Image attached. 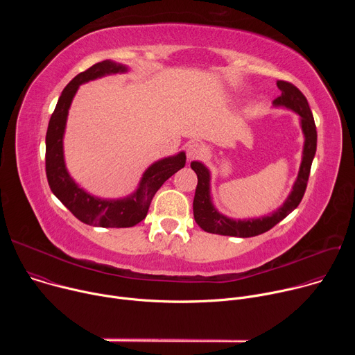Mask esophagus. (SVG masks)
<instances>
[{
    "label": "esophagus",
    "mask_w": 355,
    "mask_h": 355,
    "mask_svg": "<svg viewBox=\"0 0 355 355\" xmlns=\"http://www.w3.org/2000/svg\"><path fill=\"white\" fill-rule=\"evenodd\" d=\"M202 153H204V147H202V144H199V143L188 144V147H187V157H188V160L198 159Z\"/></svg>",
    "instance_id": "esophagus-1"
}]
</instances>
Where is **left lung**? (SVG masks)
I'll return each mask as SVG.
<instances>
[{
  "instance_id": "8db88e82",
  "label": "left lung",
  "mask_w": 355,
  "mask_h": 355,
  "mask_svg": "<svg viewBox=\"0 0 355 355\" xmlns=\"http://www.w3.org/2000/svg\"><path fill=\"white\" fill-rule=\"evenodd\" d=\"M277 87L281 91V95L272 101L274 107H282L299 116V123L302 128L303 137V150H302V162L299 166L297 177L293 182L292 191L284 200V204L274 212L260 216V218H248V219H233L220 214L214 205L212 193H211V171L202 162H192L191 168L198 175V185L193 198V218L202 230L214 234L222 236H237V237H252L259 236L284 218H286L303 198L306 191V184L309 180V173L312 162L316 153L318 144V132L312 111L309 108L308 99L305 98L293 84L286 81H277Z\"/></svg>"
}]
</instances>
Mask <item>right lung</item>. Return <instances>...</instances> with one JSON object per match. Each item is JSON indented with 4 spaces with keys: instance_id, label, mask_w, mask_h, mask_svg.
Masks as SVG:
<instances>
[{
    "instance_id": "obj_1",
    "label": "right lung",
    "mask_w": 355,
    "mask_h": 355,
    "mask_svg": "<svg viewBox=\"0 0 355 355\" xmlns=\"http://www.w3.org/2000/svg\"><path fill=\"white\" fill-rule=\"evenodd\" d=\"M128 71L129 67L126 64L104 60L80 73L63 89L55 112L49 121L46 133V175L49 187L62 204L85 225L99 227H132L137 225L146 218L151 199L159 188L181 170L187 162L184 151L155 162L143 173L137 189L118 199L91 195L70 175L64 162L63 137L76 92L81 84L88 81Z\"/></svg>"
}]
</instances>
